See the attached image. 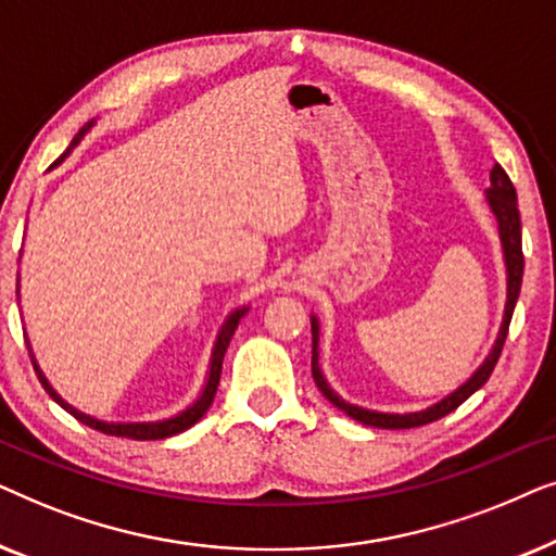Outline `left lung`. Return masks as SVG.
<instances>
[{
	"label": "left lung",
	"mask_w": 556,
	"mask_h": 556,
	"mask_svg": "<svg viewBox=\"0 0 556 556\" xmlns=\"http://www.w3.org/2000/svg\"><path fill=\"white\" fill-rule=\"evenodd\" d=\"M485 202L493 212L498 223V238H501V250H504V263H506V306H504V321H501L496 344L485 356L481 367H478L473 375H470L466 382H463L458 390L447 394L435 405L417 409V413H377V409H367L359 405H352V402L341 400L337 392L331 390L329 382H326L321 367H318V318L311 316V337H314V352H311V375H314V382L326 400L331 402L333 407H339L341 413H346L354 420L362 425H371V428H384V430H407V428H420V425L435 422L447 413H453L455 407L463 405L470 394L489 382L493 367H496L501 349H504L508 324H511L514 306L519 301L521 291V278H523V253H521V217H519V204H516V189L508 179V174L501 169L498 164H493L491 169V185L485 189Z\"/></svg>",
	"instance_id": "left-lung-1"
}]
</instances>
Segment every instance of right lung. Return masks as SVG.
<instances>
[{"label":"right lung","instance_id":"add662e5","mask_svg":"<svg viewBox=\"0 0 556 556\" xmlns=\"http://www.w3.org/2000/svg\"><path fill=\"white\" fill-rule=\"evenodd\" d=\"M93 124L96 121H88L86 126L80 128L78 134H75V139L71 141V147L65 149V154L58 159L55 164L52 166H58V164H63L67 156H71V151L78 147V143L83 141V136H86L90 128H93ZM50 166V169H52ZM17 295H20V276H17ZM250 311V306H240V308H235L230 316L225 318V324L219 326V331H217V339H215V346H212V356H210V371H207V379H204V387H202V392H200V397H197L192 405H189L187 409H181V413H177V415H172V417H164V420H149V422H105V420H98V417H93V415H86V413H80V409H75L71 402H65L63 397H60V394L52 390V384L48 382V377L42 375V369H40V364L35 362V354H33V349H29V344H27V349H29V356H33V364H35V371H37V377H40V382H42V387H45V392L50 394L52 400L58 402L60 407L63 409H67V413H71L75 420H80L83 425H88V428H93V430H98V432H105V435H116V438H131V440H164V438H172V435H177V432H185L187 428H192L194 422H200L202 417H204V413H207L210 409V405H212V400H215V392H217V384H219V375H223V359H225V352H227V346H230V341H232V333H235V329H238V324H240V318L245 316Z\"/></svg>","mask_w":556,"mask_h":556}]
</instances>
